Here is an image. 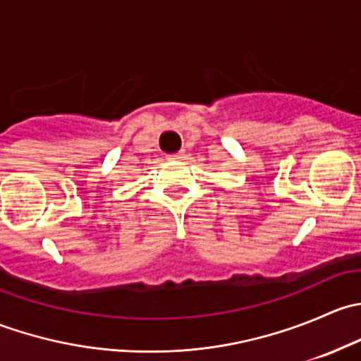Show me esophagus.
<instances>
[{
    "label": "esophagus",
    "instance_id": "1",
    "mask_svg": "<svg viewBox=\"0 0 361 361\" xmlns=\"http://www.w3.org/2000/svg\"><path fill=\"white\" fill-rule=\"evenodd\" d=\"M181 155H183V154H181V152H178V154L167 155V159H169V160H178V159H181Z\"/></svg>",
    "mask_w": 361,
    "mask_h": 361
}]
</instances>
